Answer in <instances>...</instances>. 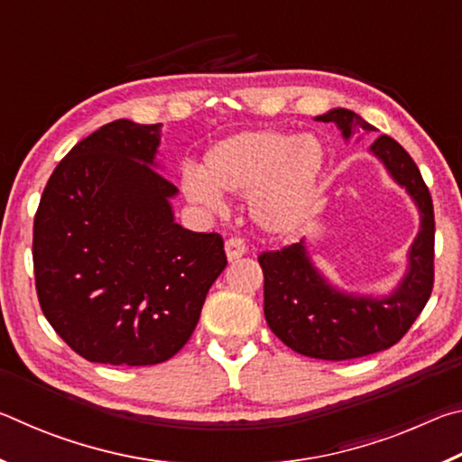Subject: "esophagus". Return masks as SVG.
<instances>
[{"instance_id":"obj_1","label":"esophagus","mask_w":462,"mask_h":462,"mask_svg":"<svg viewBox=\"0 0 462 462\" xmlns=\"http://www.w3.org/2000/svg\"><path fill=\"white\" fill-rule=\"evenodd\" d=\"M246 245L245 240L238 238V236H232L226 240V254H228V261H236L240 259L242 254H246Z\"/></svg>"}]
</instances>
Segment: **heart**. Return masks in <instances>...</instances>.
<instances>
[{
    "label": "heart",
    "mask_w": 462,
    "mask_h": 462,
    "mask_svg": "<svg viewBox=\"0 0 462 462\" xmlns=\"http://www.w3.org/2000/svg\"><path fill=\"white\" fill-rule=\"evenodd\" d=\"M324 162V146L314 136L238 132L208 148L201 171L183 169L181 189L206 212H222V191L248 195L253 220L267 232L285 234L308 216Z\"/></svg>",
    "instance_id": "1"
}]
</instances>
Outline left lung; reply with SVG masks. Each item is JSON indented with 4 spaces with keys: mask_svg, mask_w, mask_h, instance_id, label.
<instances>
[{
    "mask_svg": "<svg viewBox=\"0 0 462 462\" xmlns=\"http://www.w3.org/2000/svg\"><path fill=\"white\" fill-rule=\"evenodd\" d=\"M319 122H334L344 138L374 128L350 109L336 107ZM371 152L405 187L420 209V232L410 250V267L387 297L342 293L319 275L306 245L295 242L259 254L264 275V318L277 338L303 356L322 361L381 353L400 342L430 300L434 287V206L421 173L405 148L379 136Z\"/></svg>",
    "mask_w": 462,
    "mask_h": 462,
    "instance_id": "left-lung-1",
    "label": "left lung"
}]
</instances>
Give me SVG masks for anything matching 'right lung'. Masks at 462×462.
<instances>
[{
    "instance_id": "obj_1",
    "label": "right lung",
    "mask_w": 462,
    "mask_h": 462,
    "mask_svg": "<svg viewBox=\"0 0 462 462\" xmlns=\"http://www.w3.org/2000/svg\"><path fill=\"white\" fill-rule=\"evenodd\" d=\"M161 124L116 120L77 143L46 183L32 259L42 314L91 363H165L191 338L224 271L216 232L179 226L154 154Z\"/></svg>"
}]
</instances>
